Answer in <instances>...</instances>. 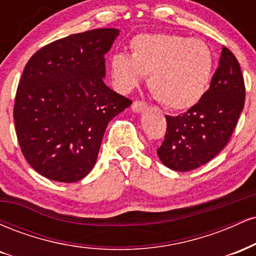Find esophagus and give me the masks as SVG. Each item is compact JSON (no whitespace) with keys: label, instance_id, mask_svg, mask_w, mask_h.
<instances>
[{"label":"esophagus","instance_id":"1","mask_svg":"<svg viewBox=\"0 0 256 256\" xmlns=\"http://www.w3.org/2000/svg\"><path fill=\"white\" fill-rule=\"evenodd\" d=\"M131 110L132 112H134V113H142L143 110H146V104H144V102L142 101H136L132 104Z\"/></svg>","mask_w":256,"mask_h":256}]
</instances>
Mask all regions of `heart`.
<instances>
[{"instance_id": "obj_1", "label": "heart", "mask_w": 256, "mask_h": 256, "mask_svg": "<svg viewBox=\"0 0 256 256\" xmlns=\"http://www.w3.org/2000/svg\"><path fill=\"white\" fill-rule=\"evenodd\" d=\"M131 55L116 52L110 70L116 89L126 94L148 76L152 95L167 108L189 110L207 92L214 55L204 40L172 34H140L130 43Z\"/></svg>"}]
</instances>
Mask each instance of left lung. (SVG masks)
<instances>
[{
    "label": "left lung",
    "mask_w": 256,
    "mask_h": 256,
    "mask_svg": "<svg viewBox=\"0 0 256 256\" xmlns=\"http://www.w3.org/2000/svg\"><path fill=\"white\" fill-rule=\"evenodd\" d=\"M244 98L238 61L222 46L219 66L204 98L184 114L166 116V136L158 149L161 162L173 171L186 172L212 160L228 144Z\"/></svg>",
    "instance_id": "8db88e82"
}]
</instances>
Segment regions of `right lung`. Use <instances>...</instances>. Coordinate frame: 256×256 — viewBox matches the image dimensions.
I'll use <instances>...</instances> for the list:
<instances>
[{
  "instance_id": "add662e5",
  "label": "right lung",
  "mask_w": 256,
  "mask_h": 256,
  "mask_svg": "<svg viewBox=\"0 0 256 256\" xmlns=\"http://www.w3.org/2000/svg\"><path fill=\"white\" fill-rule=\"evenodd\" d=\"M118 28H96L43 46L26 64L14 122L28 162L43 177L74 183L95 166L106 128L132 102L104 84V54Z\"/></svg>"
}]
</instances>
